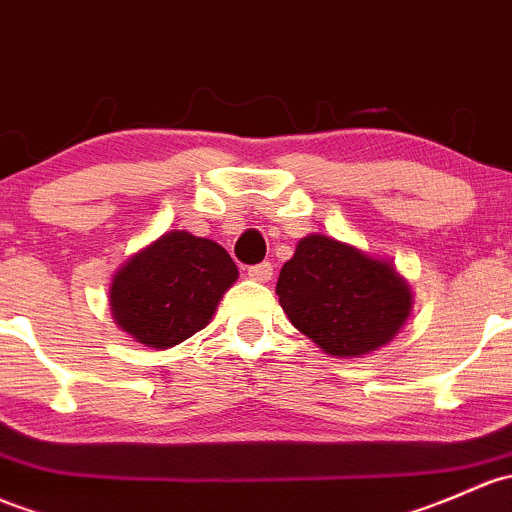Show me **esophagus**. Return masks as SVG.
I'll return each mask as SVG.
<instances>
[{"label":"esophagus","mask_w":512,"mask_h":512,"mask_svg":"<svg viewBox=\"0 0 512 512\" xmlns=\"http://www.w3.org/2000/svg\"><path fill=\"white\" fill-rule=\"evenodd\" d=\"M272 270H274L272 262H262V265L250 267V270H247V277L255 279V282H270L272 274H274Z\"/></svg>","instance_id":"obj_1"}]
</instances>
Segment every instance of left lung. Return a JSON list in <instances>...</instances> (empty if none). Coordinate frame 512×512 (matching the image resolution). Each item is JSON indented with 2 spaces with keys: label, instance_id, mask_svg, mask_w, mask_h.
Wrapping results in <instances>:
<instances>
[{
  "label": "left lung",
  "instance_id": "obj_1",
  "mask_svg": "<svg viewBox=\"0 0 512 512\" xmlns=\"http://www.w3.org/2000/svg\"><path fill=\"white\" fill-rule=\"evenodd\" d=\"M279 304L294 328L331 358L380 351L410 316V282L385 257L311 233L297 242L277 279Z\"/></svg>",
  "mask_w": 512,
  "mask_h": 512
}]
</instances>
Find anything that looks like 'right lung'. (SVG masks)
I'll return each mask as SVG.
<instances>
[{"label":"right lung","mask_w":512,"mask_h":512,"mask_svg":"<svg viewBox=\"0 0 512 512\" xmlns=\"http://www.w3.org/2000/svg\"><path fill=\"white\" fill-rule=\"evenodd\" d=\"M235 279L238 267L223 245L171 230L112 274V319L142 346L166 351L211 324Z\"/></svg>","instance_id":"obj_1"}]
</instances>
